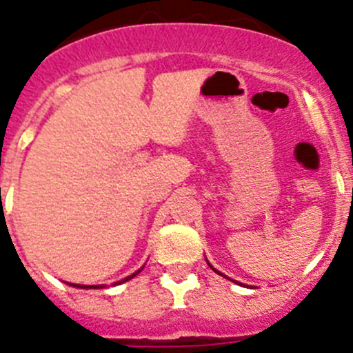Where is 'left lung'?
Instances as JSON below:
<instances>
[{
	"label": "left lung",
	"instance_id": "8db88e82",
	"mask_svg": "<svg viewBox=\"0 0 353 353\" xmlns=\"http://www.w3.org/2000/svg\"><path fill=\"white\" fill-rule=\"evenodd\" d=\"M210 266V265H209ZM210 268H212V266H210ZM214 270V268H212ZM214 272H217V270H214ZM217 273H219V272H217ZM219 275H223V273H219ZM223 276H225V275H223Z\"/></svg>",
	"mask_w": 353,
	"mask_h": 353
}]
</instances>
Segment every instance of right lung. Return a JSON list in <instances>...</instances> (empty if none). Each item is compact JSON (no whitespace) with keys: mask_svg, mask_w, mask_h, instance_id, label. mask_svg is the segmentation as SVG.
Wrapping results in <instances>:
<instances>
[{"mask_svg":"<svg viewBox=\"0 0 353 353\" xmlns=\"http://www.w3.org/2000/svg\"><path fill=\"white\" fill-rule=\"evenodd\" d=\"M141 270H143V268H141ZM141 270H139V272H141ZM139 272L132 273L130 276H127V279H123V281H120V282L130 281V279H134V276H136ZM69 285H72V288H81V289H101V288H104V285H78V284H69Z\"/></svg>","mask_w":353,"mask_h":353,"instance_id":"right-lung-1","label":"right lung"}]
</instances>
